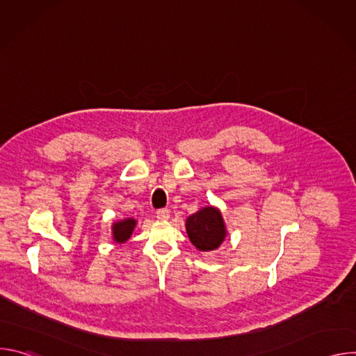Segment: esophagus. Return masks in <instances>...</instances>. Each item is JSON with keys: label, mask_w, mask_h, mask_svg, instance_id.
<instances>
[{"label": "esophagus", "mask_w": 356, "mask_h": 356, "mask_svg": "<svg viewBox=\"0 0 356 356\" xmlns=\"http://www.w3.org/2000/svg\"><path fill=\"white\" fill-rule=\"evenodd\" d=\"M156 217L162 221H166L170 217V210L169 209H161V210L156 211Z\"/></svg>", "instance_id": "obj_1"}]
</instances>
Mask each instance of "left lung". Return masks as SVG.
<instances>
[{
    "instance_id": "1",
    "label": "left lung",
    "mask_w": 356,
    "mask_h": 356,
    "mask_svg": "<svg viewBox=\"0 0 356 356\" xmlns=\"http://www.w3.org/2000/svg\"><path fill=\"white\" fill-rule=\"evenodd\" d=\"M186 231L191 243L202 252H210L227 236L222 216L216 207H204L186 220Z\"/></svg>"
}]
</instances>
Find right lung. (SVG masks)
<instances>
[{
    "instance_id": "1",
    "label": "right lung",
    "mask_w": 356,
    "mask_h": 356,
    "mask_svg": "<svg viewBox=\"0 0 356 356\" xmlns=\"http://www.w3.org/2000/svg\"><path fill=\"white\" fill-rule=\"evenodd\" d=\"M136 225V221L134 218H125L120 220L113 224V238L118 243H124L129 239V236L134 232V228Z\"/></svg>"
}]
</instances>
